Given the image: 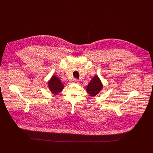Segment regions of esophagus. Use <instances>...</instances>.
<instances>
[{
    "instance_id": "34e87169",
    "label": "esophagus",
    "mask_w": 153,
    "mask_h": 153,
    "mask_svg": "<svg viewBox=\"0 0 153 153\" xmlns=\"http://www.w3.org/2000/svg\"><path fill=\"white\" fill-rule=\"evenodd\" d=\"M73 82L75 83V84H78L79 80H77V79H74V80H73Z\"/></svg>"
}]
</instances>
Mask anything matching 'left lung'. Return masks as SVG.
I'll return each instance as SVG.
<instances>
[{
    "mask_svg": "<svg viewBox=\"0 0 153 153\" xmlns=\"http://www.w3.org/2000/svg\"><path fill=\"white\" fill-rule=\"evenodd\" d=\"M103 88V85L102 81L98 76H95L92 80L90 81L86 87V91L88 94L91 97H95L97 95Z\"/></svg>",
    "mask_w": 153,
    "mask_h": 153,
    "instance_id": "obj_1",
    "label": "left lung"
}]
</instances>
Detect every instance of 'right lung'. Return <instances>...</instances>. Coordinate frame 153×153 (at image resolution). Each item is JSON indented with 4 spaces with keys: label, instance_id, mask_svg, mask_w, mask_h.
<instances>
[{
    "label": "right lung",
    "instance_id": "right-lung-1",
    "mask_svg": "<svg viewBox=\"0 0 153 153\" xmlns=\"http://www.w3.org/2000/svg\"><path fill=\"white\" fill-rule=\"evenodd\" d=\"M48 87L52 94L57 95L63 90L64 85L56 75H53L48 81Z\"/></svg>",
    "mask_w": 153,
    "mask_h": 153
}]
</instances>
